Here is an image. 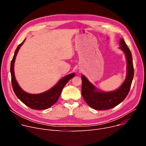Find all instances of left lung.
<instances>
[{
	"instance_id": "1",
	"label": "left lung",
	"mask_w": 146,
	"mask_h": 146,
	"mask_svg": "<svg viewBox=\"0 0 146 146\" xmlns=\"http://www.w3.org/2000/svg\"><path fill=\"white\" fill-rule=\"evenodd\" d=\"M119 48L125 54L127 60V76L125 82L117 90L111 92L97 91L87 78L82 76V94L86 103L96 110H107L115 107L127 97L134 76V68L131 52L123 38L120 39Z\"/></svg>"
}]
</instances>
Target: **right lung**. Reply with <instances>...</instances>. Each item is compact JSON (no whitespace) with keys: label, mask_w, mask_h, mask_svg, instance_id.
Instances as JSON below:
<instances>
[{"label":"right lung","mask_w":146,"mask_h":146,"mask_svg":"<svg viewBox=\"0 0 146 146\" xmlns=\"http://www.w3.org/2000/svg\"><path fill=\"white\" fill-rule=\"evenodd\" d=\"M24 42V41L17 46L10 64L11 84L13 91H14L17 98L29 108L36 110L48 109L56 102L60 96L63 87L70 79L75 76V74L72 73L64 77L54 87H52L51 89L45 92H43V93L31 94L25 92L20 88L16 82L14 72L15 59L20 46Z\"/></svg>","instance_id":"add662e5"}]
</instances>
